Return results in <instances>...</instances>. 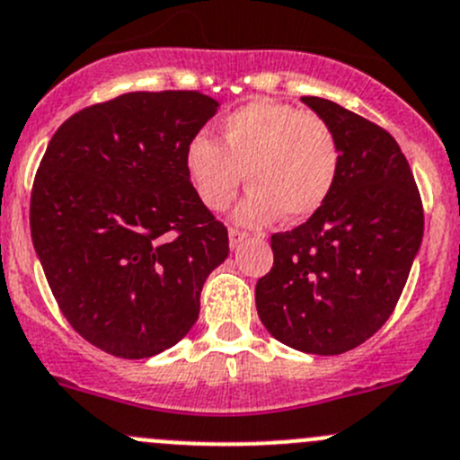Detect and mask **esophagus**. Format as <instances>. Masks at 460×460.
I'll use <instances>...</instances> for the list:
<instances>
[{"instance_id":"1","label":"esophagus","mask_w":460,"mask_h":460,"mask_svg":"<svg viewBox=\"0 0 460 460\" xmlns=\"http://www.w3.org/2000/svg\"><path fill=\"white\" fill-rule=\"evenodd\" d=\"M247 238H249V235H247V234H243V231L231 229V231H229V243H231V249H238L240 244L247 243Z\"/></svg>"}]
</instances>
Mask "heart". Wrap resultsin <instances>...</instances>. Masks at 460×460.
I'll return each instance as SVG.
<instances>
[{
    "label": "heart",
    "mask_w": 460,
    "mask_h": 460,
    "mask_svg": "<svg viewBox=\"0 0 460 460\" xmlns=\"http://www.w3.org/2000/svg\"><path fill=\"white\" fill-rule=\"evenodd\" d=\"M186 175L199 202L222 211L234 202L243 175L252 190L235 222L262 226L314 216L337 184L341 150L332 126L319 114L274 101H253L225 119L220 146L198 135L184 155Z\"/></svg>",
    "instance_id": "b5f03b06"
}]
</instances>
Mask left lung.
<instances>
[{"label":"left lung","instance_id":"1","mask_svg":"<svg viewBox=\"0 0 460 460\" xmlns=\"http://www.w3.org/2000/svg\"><path fill=\"white\" fill-rule=\"evenodd\" d=\"M301 101L332 126L341 168L314 216L271 235L274 267L256 283V310L289 349L341 355L391 316L420 252L425 216L389 132L328 98Z\"/></svg>","mask_w":460,"mask_h":460}]
</instances>
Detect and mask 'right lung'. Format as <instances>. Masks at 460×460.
I'll return each mask as SVG.
<instances>
[{
	"mask_svg": "<svg viewBox=\"0 0 460 460\" xmlns=\"http://www.w3.org/2000/svg\"><path fill=\"white\" fill-rule=\"evenodd\" d=\"M217 107L199 92L123 93L49 141L31 195L35 253L71 328L114 358H153L184 339L229 256L225 225L184 166Z\"/></svg>",
	"mask_w": 460,
	"mask_h": 460,
	"instance_id": "right-lung-1",
	"label": "right lung"
}]
</instances>
